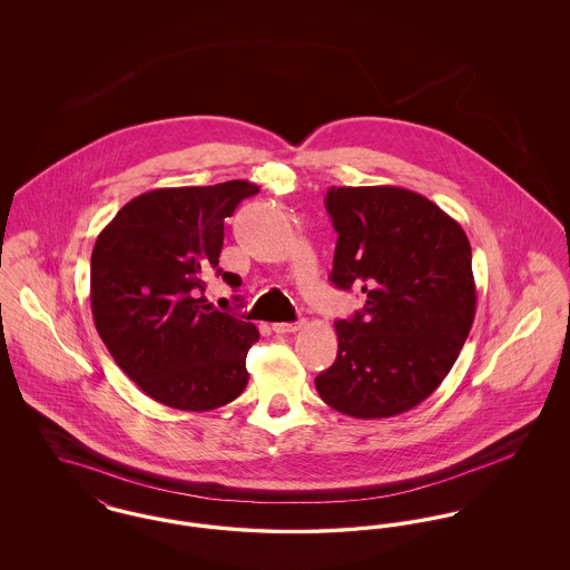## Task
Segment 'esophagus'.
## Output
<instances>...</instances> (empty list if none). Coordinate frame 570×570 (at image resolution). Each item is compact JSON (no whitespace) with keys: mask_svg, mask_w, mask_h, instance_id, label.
Instances as JSON below:
<instances>
[{"mask_svg":"<svg viewBox=\"0 0 570 570\" xmlns=\"http://www.w3.org/2000/svg\"><path fill=\"white\" fill-rule=\"evenodd\" d=\"M298 328H301V321H297V323H275V325H273V331H275L277 335L295 333V331H298Z\"/></svg>","mask_w":570,"mask_h":570,"instance_id":"esophagus-1","label":"esophagus"}]
</instances>
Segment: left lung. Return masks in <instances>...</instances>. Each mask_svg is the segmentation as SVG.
<instances>
[{"mask_svg":"<svg viewBox=\"0 0 570 570\" xmlns=\"http://www.w3.org/2000/svg\"><path fill=\"white\" fill-rule=\"evenodd\" d=\"M337 230L331 282L361 288L365 305L337 321V358L316 376L326 406L386 419L428 400L474 323L472 249L430 198L395 186L328 188Z\"/></svg>","mask_w":570,"mask_h":570,"instance_id":"8db88e82","label":"left lung"}]
</instances>
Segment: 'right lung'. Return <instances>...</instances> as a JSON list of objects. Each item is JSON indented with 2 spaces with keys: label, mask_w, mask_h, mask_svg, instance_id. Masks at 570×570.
I'll list each match as a JSON object with an SVG mask.
<instances>
[{
  "label": "right lung",
  "mask_w": 570,
  "mask_h": 570,
  "mask_svg": "<svg viewBox=\"0 0 570 570\" xmlns=\"http://www.w3.org/2000/svg\"><path fill=\"white\" fill-rule=\"evenodd\" d=\"M261 188L244 179L158 188L124 205L91 252V314L124 374L164 406L207 412L247 384L245 356L258 328L203 297L217 273L224 219Z\"/></svg>",
  "instance_id": "obj_1"
}]
</instances>
